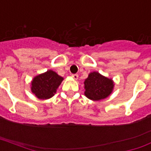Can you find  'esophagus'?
<instances>
[{
    "mask_svg": "<svg viewBox=\"0 0 151 151\" xmlns=\"http://www.w3.org/2000/svg\"><path fill=\"white\" fill-rule=\"evenodd\" d=\"M72 77L74 79H78V77H79V75H78V74H72Z\"/></svg>",
    "mask_w": 151,
    "mask_h": 151,
    "instance_id": "34e87169",
    "label": "esophagus"
}]
</instances>
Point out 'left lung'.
Returning <instances> with one entry per match:
<instances>
[{"mask_svg": "<svg viewBox=\"0 0 151 151\" xmlns=\"http://www.w3.org/2000/svg\"><path fill=\"white\" fill-rule=\"evenodd\" d=\"M84 85L86 90L85 95L94 101H99L107 98L111 94L114 86L112 79L96 72L89 74L88 78L84 82Z\"/></svg>", "mask_w": 151, "mask_h": 151, "instance_id": "obj_1", "label": "left lung"}]
</instances>
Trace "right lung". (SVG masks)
Segmentation results:
<instances>
[{
    "instance_id": "1",
    "label": "right lung",
    "mask_w": 151,
    "mask_h": 151,
    "mask_svg": "<svg viewBox=\"0 0 151 151\" xmlns=\"http://www.w3.org/2000/svg\"><path fill=\"white\" fill-rule=\"evenodd\" d=\"M63 78L52 70L34 78L31 83V91L40 99H49L54 95Z\"/></svg>"
}]
</instances>
